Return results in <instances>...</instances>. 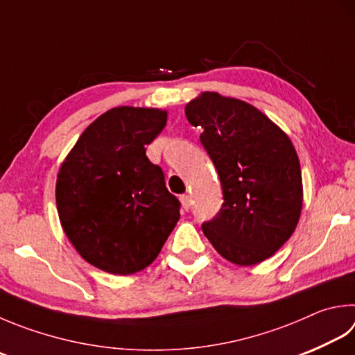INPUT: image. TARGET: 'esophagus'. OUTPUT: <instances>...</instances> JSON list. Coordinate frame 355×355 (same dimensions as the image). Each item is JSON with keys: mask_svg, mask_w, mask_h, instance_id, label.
<instances>
[{"mask_svg": "<svg viewBox=\"0 0 355 355\" xmlns=\"http://www.w3.org/2000/svg\"><path fill=\"white\" fill-rule=\"evenodd\" d=\"M180 202H182V209H184L185 211L190 210V207H191V198H190L189 195H182V196H180Z\"/></svg>", "mask_w": 355, "mask_h": 355, "instance_id": "obj_1", "label": "esophagus"}]
</instances>
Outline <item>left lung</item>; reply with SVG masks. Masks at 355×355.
Instances as JSON below:
<instances>
[{"mask_svg": "<svg viewBox=\"0 0 355 355\" xmlns=\"http://www.w3.org/2000/svg\"><path fill=\"white\" fill-rule=\"evenodd\" d=\"M215 164L224 202L202 224L220 257L238 266L270 258L295 230L303 205L297 151L272 120L243 100L202 92L185 106Z\"/></svg>", "mask_w": 355, "mask_h": 355, "instance_id": "left-lung-1", "label": "left lung"}]
</instances>
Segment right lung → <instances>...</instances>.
Wrapping results in <instances>:
<instances>
[{
	"mask_svg": "<svg viewBox=\"0 0 355 355\" xmlns=\"http://www.w3.org/2000/svg\"><path fill=\"white\" fill-rule=\"evenodd\" d=\"M165 123L162 110L112 108L83 131L60 166L55 200L66 236L108 273L150 266L180 218L162 168L145 155Z\"/></svg>",
	"mask_w": 355,
	"mask_h": 355,
	"instance_id": "obj_1",
	"label": "right lung"
}]
</instances>
